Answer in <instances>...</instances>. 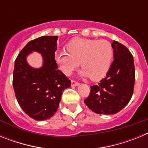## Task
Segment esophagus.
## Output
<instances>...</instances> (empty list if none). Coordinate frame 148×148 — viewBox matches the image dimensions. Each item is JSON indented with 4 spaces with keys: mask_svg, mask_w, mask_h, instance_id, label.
Listing matches in <instances>:
<instances>
[{
    "mask_svg": "<svg viewBox=\"0 0 148 148\" xmlns=\"http://www.w3.org/2000/svg\"><path fill=\"white\" fill-rule=\"evenodd\" d=\"M78 84H79V83H78V82H76V81H75V80H72L71 81V85L73 86V87H75V86H78Z\"/></svg>",
    "mask_w": 148,
    "mask_h": 148,
    "instance_id": "obj_1",
    "label": "esophagus"
}]
</instances>
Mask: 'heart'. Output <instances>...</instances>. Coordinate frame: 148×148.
I'll use <instances>...</instances> for the list:
<instances>
[{"instance_id": "b5f03b06", "label": "heart", "mask_w": 148, "mask_h": 148, "mask_svg": "<svg viewBox=\"0 0 148 148\" xmlns=\"http://www.w3.org/2000/svg\"><path fill=\"white\" fill-rule=\"evenodd\" d=\"M66 50L58 52L55 59L61 71L70 75L81 66L82 74L92 81H99L108 73L112 64L113 48L107 40L75 38L66 46Z\"/></svg>"}]
</instances>
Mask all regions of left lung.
I'll return each instance as SVG.
<instances>
[{"mask_svg":"<svg viewBox=\"0 0 148 148\" xmlns=\"http://www.w3.org/2000/svg\"><path fill=\"white\" fill-rule=\"evenodd\" d=\"M114 61L105 78L91 86L84 103L98 114L118 113L131 99L135 84V66L133 55L125 45L113 40Z\"/></svg>","mask_w":148,"mask_h":148,"instance_id":"1","label":"left lung"}]
</instances>
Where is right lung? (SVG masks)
<instances>
[{
    "instance_id": "right-lung-1",
    "label": "right lung",
    "mask_w": 148,
    "mask_h": 148,
    "mask_svg": "<svg viewBox=\"0 0 148 148\" xmlns=\"http://www.w3.org/2000/svg\"><path fill=\"white\" fill-rule=\"evenodd\" d=\"M58 36H41L32 40L21 49L15 61L12 85L18 104L30 118L37 121L49 119L58 110L61 95L71 81L58 69L55 59ZM32 51L41 53L44 66L33 69L25 57Z\"/></svg>"
}]
</instances>
